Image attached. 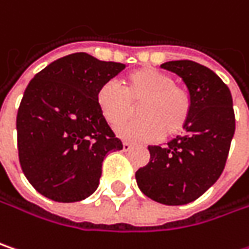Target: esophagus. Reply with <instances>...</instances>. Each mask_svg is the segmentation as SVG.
Instances as JSON below:
<instances>
[{"instance_id":"1","label":"esophagus","mask_w":249,"mask_h":249,"mask_svg":"<svg viewBox=\"0 0 249 249\" xmlns=\"http://www.w3.org/2000/svg\"><path fill=\"white\" fill-rule=\"evenodd\" d=\"M132 146H134V145H132V143H129V142H123V149H124L125 152H126V151H131V149H132Z\"/></svg>"}]
</instances>
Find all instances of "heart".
<instances>
[{
    "label": "heart",
    "instance_id": "obj_1",
    "mask_svg": "<svg viewBox=\"0 0 249 249\" xmlns=\"http://www.w3.org/2000/svg\"><path fill=\"white\" fill-rule=\"evenodd\" d=\"M123 90L112 83L103 84L95 95L104 120L118 126L138 107L137 121L118 128L120 137L137 142L173 138L182 134L193 110V95L173 77L152 67H141L123 77Z\"/></svg>",
    "mask_w": 249,
    "mask_h": 249
}]
</instances>
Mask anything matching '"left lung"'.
<instances>
[{
	"label": "left lung",
	"mask_w": 249,
	"mask_h": 249,
	"mask_svg": "<svg viewBox=\"0 0 249 249\" xmlns=\"http://www.w3.org/2000/svg\"><path fill=\"white\" fill-rule=\"evenodd\" d=\"M180 76L193 95L186 134L166 146H148L151 159L135 179L141 192L158 203L180 206L207 192L226 166L235 115L230 89L213 70L192 60L162 65Z\"/></svg>",
	"instance_id": "left-lung-1"
}]
</instances>
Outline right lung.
Instances as JSON below:
<instances>
[{
	"label": "right lung",
	"mask_w": 249,
	"mask_h": 249,
	"mask_svg": "<svg viewBox=\"0 0 249 249\" xmlns=\"http://www.w3.org/2000/svg\"><path fill=\"white\" fill-rule=\"evenodd\" d=\"M124 69L80 52L54 60L29 81L17 114L18 156L23 175L45 197H89L106 155L123 149L95 95Z\"/></svg>",
	"instance_id": "1"
}]
</instances>
